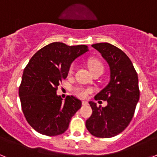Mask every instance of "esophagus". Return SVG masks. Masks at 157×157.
<instances>
[{
  "label": "esophagus",
  "mask_w": 157,
  "mask_h": 157,
  "mask_svg": "<svg viewBox=\"0 0 157 157\" xmlns=\"http://www.w3.org/2000/svg\"><path fill=\"white\" fill-rule=\"evenodd\" d=\"M82 105H88V102H87V101H83L82 102Z\"/></svg>",
  "instance_id": "1"
}]
</instances>
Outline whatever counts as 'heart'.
Wrapping results in <instances>:
<instances>
[{
  "label": "heart",
  "instance_id": "heart-1",
  "mask_svg": "<svg viewBox=\"0 0 157 157\" xmlns=\"http://www.w3.org/2000/svg\"><path fill=\"white\" fill-rule=\"evenodd\" d=\"M89 67L90 69L91 72H94L95 71L98 70H102L104 71V66L102 64L101 62H100L99 60L96 59H91L89 60ZM75 71V65H71L70 67V70H69V73L70 74H72ZM91 92L90 90H89V89H86L83 88V87H75L73 88V93L75 96L78 97L80 98H86L88 94Z\"/></svg>",
  "mask_w": 157,
  "mask_h": 157
}]
</instances>
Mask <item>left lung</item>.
<instances>
[{
	"mask_svg": "<svg viewBox=\"0 0 157 157\" xmlns=\"http://www.w3.org/2000/svg\"><path fill=\"white\" fill-rule=\"evenodd\" d=\"M92 46L109 63L110 82L94 98L96 101H106L108 105L103 108L90 101L93 113L86 127L95 137L112 138L125 130L134 116L140 96L138 74L131 60L120 48L107 42Z\"/></svg>",
	"mask_w": 157,
	"mask_h": 157,
	"instance_id": "left-lung-1",
	"label": "left lung"
}]
</instances>
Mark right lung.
Instances as JSON below:
<instances>
[{
	"label": "right lung",
	"mask_w": 157,
	"mask_h": 157,
	"mask_svg": "<svg viewBox=\"0 0 157 157\" xmlns=\"http://www.w3.org/2000/svg\"><path fill=\"white\" fill-rule=\"evenodd\" d=\"M87 51L85 45L52 42L37 51L24 68L19 99L27 123L37 132L56 136L67 130L82 102L74 96L62 101L56 90L68 75L72 62Z\"/></svg>",
	"instance_id": "add662e5"
}]
</instances>
